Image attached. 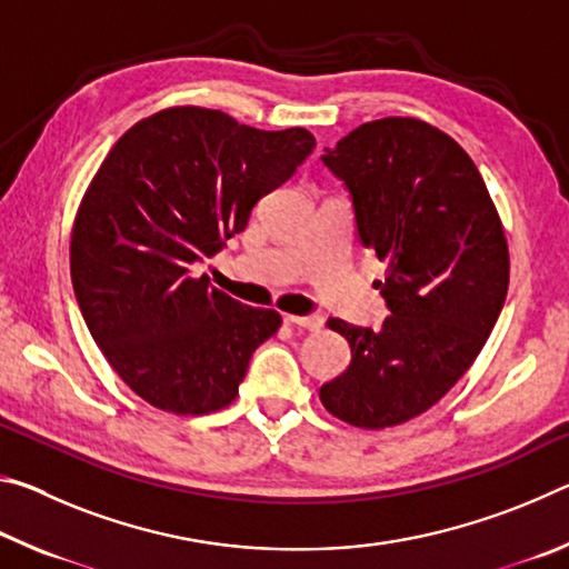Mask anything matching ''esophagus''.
<instances>
[{"label": "esophagus", "instance_id": "1", "mask_svg": "<svg viewBox=\"0 0 569 569\" xmlns=\"http://www.w3.org/2000/svg\"><path fill=\"white\" fill-rule=\"evenodd\" d=\"M286 323L301 326V329H308V331H319L321 326H323V319H321V316H293V313H286Z\"/></svg>", "mask_w": 569, "mask_h": 569}]
</instances>
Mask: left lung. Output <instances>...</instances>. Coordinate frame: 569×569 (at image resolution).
Wrapping results in <instances>:
<instances>
[{
	"mask_svg": "<svg viewBox=\"0 0 569 569\" xmlns=\"http://www.w3.org/2000/svg\"><path fill=\"white\" fill-rule=\"evenodd\" d=\"M343 180L361 246L387 263L379 331L329 319L351 363L319 397L336 419L383 429L419 417L475 363L502 313L509 250L471 158L447 132L383 118L326 148Z\"/></svg>",
	"mask_w": 569,
	"mask_h": 569,
	"instance_id": "1",
	"label": "left lung"
}]
</instances>
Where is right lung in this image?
Here are the masks:
<instances>
[{"mask_svg": "<svg viewBox=\"0 0 569 569\" xmlns=\"http://www.w3.org/2000/svg\"><path fill=\"white\" fill-rule=\"evenodd\" d=\"M313 148L303 128L256 130L192 104L114 142L77 210L70 273L94 343L140 399L172 413L236 399L281 316L192 278V266L223 250Z\"/></svg>", "mask_w": 569, "mask_h": 569, "instance_id": "obj_1", "label": "right lung"}]
</instances>
